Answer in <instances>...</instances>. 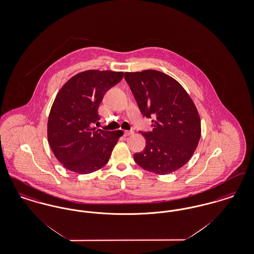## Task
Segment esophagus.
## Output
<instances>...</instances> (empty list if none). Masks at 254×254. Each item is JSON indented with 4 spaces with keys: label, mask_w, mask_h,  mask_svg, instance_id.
I'll use <instances>...</instances> for the list:
<instances>
[{
    "label": "esophagus",
    "mask_w": 254,
    "mask_h": 254,
    "mask_svg": "<svg viewBox=\"0 0 254 254\" xmlns=\"http://www.w3.org/2000/svg\"><path fill=\"white\" fill-rule=\"evenodd\" d=\"M133 133H134L133 130H126V131L124 132V135H125V136H129V135H131Z\"/></svg>",
    "instance_id": "34e87169"
}]
</instances>
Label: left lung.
<instances>
[{
  "label": "left lung",
  "instance_id": "left-lung-1",
  "mask_svg": "<svg viewBox=\"0 0 254 254\" xmlns=\"http://www.w3.org/2000/svg\"><path fill=\"white\" fill-rule=\"evenodd\" d=\"M141 113L153 118V129L142 132L145 146L134 161L147 171L166 175L185 166L198 145L201 120L193 101L175 79L147 69L126 72Z\"/></svg>",
  "mask_w": 254,
  "mask_h": 254
}]
</instances>
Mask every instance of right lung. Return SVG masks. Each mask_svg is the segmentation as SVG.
<instances>
[{
  "mask_svg": "<svg viewBox=\"0 0 254 254\" xmlns=\"http://www.w3.org/2000/svg\"><path fill=\"white\" fill-rule=\"evenodd\" d=\"M124 72L85 70L70 78L58 92L49 112L48 139L52 152L68 170L87 174L108 162L122 130L98 129L99 106Z\"/></svg>",
  "mask_w": 254,
  "mask_h": 254,
  "instance_id": "add662e5",
  "label": "right lung"
}]
</instances>
